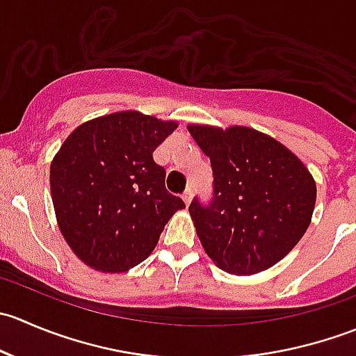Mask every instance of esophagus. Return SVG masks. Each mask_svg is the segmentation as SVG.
I'll return each instance as SVG.
<instances>
[{"label": "esophagus", "mask_w": 356, "mask_h": 356, "mask_svg": "<svg viewBox=\"0 0 356 356\" xmlns=\"http://www.w3.org/2000/svg\"><path fill=\"white\" fill-rule=\"evenodd\" d=\"M191 200H193V189L189 188V189H186L184 193H182V201H184L186 204H189V203H191Z\"/></svg>", "instance_id": "esophagus-1"}]
</instances>
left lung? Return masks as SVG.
<instances>
[{
    "label": "left lung",
    "mask_w": 356,
    "mask_h": 356,
    "mask_svg": "<svg viewBox=\"0 0 356 356\" xmlns=\"http://www.w3.org/2000/svg\"><path fill=\"white\" fill-rule=\"evenodd\" d=\"M210 158L213 195L189 213L208 257L236 275L267 270L303 238L317 200L308 168L284 145L254 129L189 125Z\"/></svg>",
    "instance_id": "left-lung-1"
}]
</instances>
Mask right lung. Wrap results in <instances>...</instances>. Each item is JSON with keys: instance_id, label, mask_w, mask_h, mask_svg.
Listing matches in <instances>:
<instances>
[{"instance_id": "right-lung-1", "label": "right lung", "mask_w": 356, "mask_h": 356, "mask_svg": "<svg viewBox=\"0 0 356 356\" xmlns=\"http://www.w3.org/2000/svg\"><path fill=\"white\" fill-rule=\"evenodd\" d=\"M177 129L139 111H117L79 125L49 168L63 238L89 267L125 272L152 254L184 201L165 188L153 152Z\"/></svg>"}]
</instances>
